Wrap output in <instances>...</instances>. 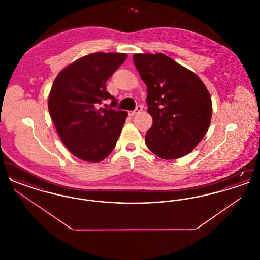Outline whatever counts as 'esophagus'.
Returning <instances> with one entry per match:
<instances>
[{
	"mask_svg": "<svg viewBox=\"0 0 260 260\" xmlns=\"http://www.w3.org/2000/svg\"><path fill=\"white\" fill-rule=\"evenodd\" d=\"M141 111H142V107H141V106H137L134 111L128 112V115L133 117V116H135V115L138 114V113H140Z\"/></svg>",
	"mask_w": 260,
	"mask_h": 260,
	"instance_id": "1",
	"label": "esophagus"
}]
</instances>
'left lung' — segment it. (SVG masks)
<instances>
[{
    "label": "left lung",
    "mask_w": 260,
    "mask_h": 260,
    "mask_svg": "<svg viewBox=\"0 0 260 260\" xmlns=\"http://www.w3.org/2000/svg\"><path fill=\"white\" fill-rule=\"evenodd\" d=\"M136 69L147 86V104L153 124L145 143L164 160L179 159L203 139L210 127V92L193 71L164 53H136Z\"/></svg>",
    "instance_id": "1"
}]
</instances>
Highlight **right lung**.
Wrapping results in <instances>:
<instances>
[{"label":"right lung","mask_w":260,"mask_h":260,"mask_svg":"<svg viewBox=\"0 0 260 260\" xmlns=\"http://www.w3.org/2000/svg\"><path fill=\"white\" fill-rule=\"evenodd\" d=\"M126 53L94 52L62 69L49 94V111L63 144L83 161L99 162L115 148L127 113L99 108L116 99L105 83L126 59Z\"/></svg>","instance_id":"add662e5"}]
</instances>
